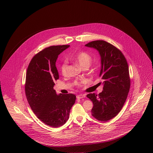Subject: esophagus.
<instances>
[{"label": "esophagus", "mask_w": 153, "mask_h": 153, "mask_svg": "<svg viewBox=\"0 0 153 153\" xmlns=\"http://www.w3.org/2000/svg\"><path fill=\"white\" fill-rule=\"evenodd\" d=\"M85 97V96L84 95H77V96H76L77 99H80L84 98V97Z\"/></svg>", "instance_id": "obj_1"}]
</instances>
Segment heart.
Segmentation results:
<instances>
[{
    "mask_svg": "<svg viewBox=\"0 0 153 153\" xmlns=\"http://www.w3.org/2000/svg\"><path fill=\"white\" fill-rule=\"evenodd\" d=\"M75 62L78 64L82 68H88L92 62V57L87 52L81 51L77 53L72 58ZM68 71V62L65 61L60 65V71L63 75H65ZM86 81H83L80 82H77V85L80 86L81 84L85 82Z\"/></svg>",
    "mask_w": 153,
    "mask_h": 153,
    "instance_id": "1",
    "label": "heart"
}]
</instances>
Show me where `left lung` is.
<instances>
[{"instance_id": "8db88e82", "label": "left lung", "mask_w": 153, "mask_h": 153, "mask_svg": "<svg viewBox=\"0 0 153 153\" xmlns=\"http://www.w3.org/2000/svg\"><path fill=\"white\" fill-rule=\"evenodd\" d=\"M85 46L99 52L102 63L99 76L104 81L102 92L87 95L94 104L92 115L107 122L117 116L127 99L130 88L128 65L122 52L106 41H94Z\"/></svg>"}]
</instances>
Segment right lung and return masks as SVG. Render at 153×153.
<instances>
[{"label": "right lung", "instance_id": "right-lung-1", "mask_svg": "<svg viewBox=\"0 0 153 153\" xmlns=\"http://www.w3.org/2000/svg\"><path fill=\"white\" fill-rule=\"evenodd\" d=\"M69 46L45 48L33 57L27 69L25 89L27 102L36 117L53 127L65 123L76 98L72 94L57 95L53 89L54 81L59 79L56 62L58 55Z\"/></svg>", "mask_w": 153, "mask_h": 153}]
</instances>
